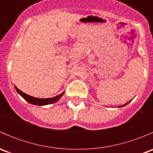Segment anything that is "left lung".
Wrapping results in <instances>:
<instances>
[{
    "label": "left lung",
    "mask_w": 153,
    "mask_h": 153,
    "mask_svg": "<svg viewBox=\"0 0 153 153\" xmlns=\"http://www.w3.org/2000/svg\"><path fill=\"white\" fill-rule=\"evenodd\" d=\"M129 104V102H128V103H126V104H124V105H122V106H125V105H126V104Z\"/></svg>",
    "instance_id": "1"
}]
</instances>
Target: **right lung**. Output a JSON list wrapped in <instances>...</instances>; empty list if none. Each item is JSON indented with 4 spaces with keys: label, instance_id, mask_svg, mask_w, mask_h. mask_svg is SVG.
I'll return each instance as SVG.
<instances>
[{
    "label": "right lung",
    "instance_id": "right-lung-1",
    "mask_svg": "<svg viewBox=\"0 0 153 153\" xmlns=\"http://www.w3.org/2000/svg\"><path fill=\"white\" fill-rule=\"evenodd\" d=\"M15 89H16L17 92L27 101V102L30 103L32 104H35V105H39V106H42V105H47V104H53V103L56 102L57 101L60 99L61 96L64 95V92L63 93L60 94V95H57V96L53 97V98H35V97L30 96V95H27L26 93L23 92L22 91L20 90L18 88H17L15 86Z\"/></svg>",
    "mask_w": 153,
    "mask_h": 153
}]
</instances>
